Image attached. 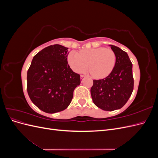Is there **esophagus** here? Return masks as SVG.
<instances>
[{"instance_id": "1", "label": "esophagus", "mask_w": 158, "mask_h": 158, "mask_svg": "<svg viewBox=\"0 0 158 158\" xmlns=\"http://www.w3.org/2000/svg\"><path fill=\"white\" fill-rule=\"evenodd\" d=\"M84 78H85V76L84 75H81L80 76V78H81V80H82V81L84 79Z\"/></svg>"}]
</instances>
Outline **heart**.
I'll return each instance as SVG.
<instances>
[{
    "instance_id": "b5f03b06",
    "label": "heart",
    "mask_w": 158,
    "mask_h": 158,
    "mask_svg": "<svg viewBox=\"0 0 158 158\" xmlns=\"http://www.w3.org/2000/svg\"><path fill=\"white\" fill-rule=\"evenodd\" d=\"M116 55L111 49L99 47L80 51L78 53L72 51L68 56L71 69L81 73L88 68L94 78H104L111 74L116 63Z\"/></svg>"
}]
</instances>
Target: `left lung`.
I'll list each match as a JSON object with an SVG mask.
<instances>
[{
    "mask_svg": "<svg viewBox=\"0 0 158 158\" xmlns=\"http://www.w3.org/2000/svg\"><path fill=\"white\" fill-rule=\"evenodd\" d=\"M116 55L115 66L108 76L94 80L91 95L94 103L104 111H111L123 107L134 88L132 64L125 51L111 45Z\"/></svg>",
    "mask_w": 158,
    "mask_h": 158,
    "instance_id": "left-lung-1",
    "label": "left lung"
}]
</instances>
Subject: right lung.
I'll list each match as a JSON object with an SVG mask.
<instances>
[{
    "label": "right lung",
    "mask_w": 158,
    "mask_h": 158,
    "mask_svg": "<svg viewBox=\"0 0 158 158\" xmlns=\"http://www.w3.org/2000/svg\"><path fill=\"white\" fill-rule=\"evenodd\" d=\"M67 47L50 45L37 53L27 70V91L31 102L48 113L68 107L80 76L68 64Z\"/></svg>",
    "instance_id": "add662e5"
}]
</instances>
